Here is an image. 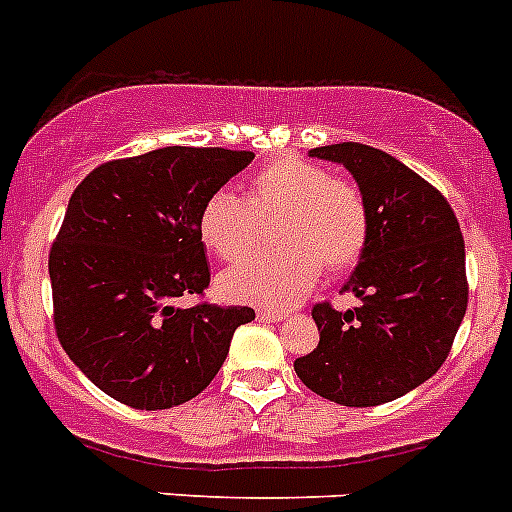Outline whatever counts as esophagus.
Masks as SVG:
<instances>
[{
  "mask_svg": "<svg viewBox=\"0 0 512 512\" xmlns=\"http://www.w3.org/2000/svg\"><path fill=\"white\" fill-rule=\"evenodd\" d=\"M256 317L264 322H281V320H287L289 312H281V309H259V312H256Z\"/></svg>",
  "mask_w": 512,
  "mask_h": 512,
  "instance_id": "esophagus-1",
  "label": "esophagus"
}]
</instances>
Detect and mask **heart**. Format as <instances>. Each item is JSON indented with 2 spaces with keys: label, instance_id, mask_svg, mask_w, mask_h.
I'll list each match as a JSON object with an SVG mask.
<instances>
[{
  "label": "heart",
  "instance_id": "1",
  "mask_svg": "<svg viewBox=\"0 0 512 512\" xmlns=\"http://www.w3.org/2000/svg\"><path fill=\"white\" fill-rule=\"evenodd\" d=\"M279 218L271 251L223 271L218 292L231 302L287 307L320 279L322 264L337 271L355 264L368 243L370 218L363 192L320 164L279 157L253 172L246 200L218 190L205 200L198 231L220 261H238L261 238V223Z\"/></svg>",
  "mask_w": 512,
  "mask_h": 512
}]
</instances>
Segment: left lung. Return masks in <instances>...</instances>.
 I'll use <instances>...</instances> for the list:
<instances>
[{
	"label": "left lung",
	"mask_w": 512,
	"mask_h": 512,
	"mask_svg": "<svg viewBox=\"0 0 512 512\" xmlns=\"http://www.w3.org/2000/svg\"><path fill=\"white\" fill-rule=\"evenodd\" d=\"M342 164L368 205L370 233L342 292L358 307L314 304L320 342L294 360L299 381L340 406H378L442 368L467 309L464 238L434 185L391 154L358 142L309 149Z\"/></svg>",
	"instance_id": "8db88e82"
}]
</instances>
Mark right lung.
Returning a JSON list of instances; mask_svg holds the SVG:
<instances>
[{"mask_svg":"<svg viewBox=\"0 0 512 512\" xmlns=\"http://www.w3.org/2000/svg\"><path fill=\"white\" fill-rule=\"evenodd\" d=\"M253 152L164 147L106 162L75 187L50 248L55 332L81 373L131 409L210 386L251 307L177 299L210 284L198 218Z\"/></svg>","mask_w":512,"mask_h":512,"instance_id":"add662e5","label":"right lung"}]
</instances>
